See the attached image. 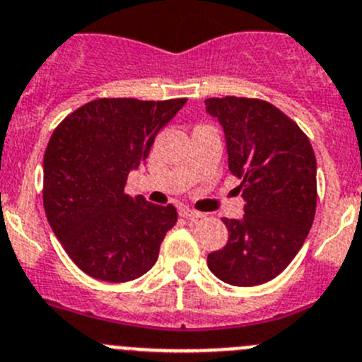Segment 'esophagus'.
<instances>
[{"mask_svg": "<svg viewBox=\"0 0 362 362\" xmlns=\"http://www.w3.org/2000/svg\"><path fill=\"white\" fill-rule=\"evenodd\" d=\"M180 216L187 218V220H198V218H204V213H198L194 209H189V207H182L180 209Z\"/></svg>", "mask_w": 362, "mask_h": 362, "instance_id": "obj_1", "label": "esophagus"}]
</instances>
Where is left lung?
<instances>
[{"label": "left lung", "mask_w": 362, "mask_h": 362, "mask_svg": "<svg viewBox=\"0 0 362 362\" xmlns=\"http://www.w3.org/2000/svg\"><path fill=\"white\" fill-rule=\"evenodd\" d=\"M223 129L230 173L245 200L242 218H223L229 242L207 256L211 272L234 286L274 279L294 259L315 214V155L307 135L258 99L205 100Z\"/></svg>", "instance_id": "8db88e82"}]
</instances>
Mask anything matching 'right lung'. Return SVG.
<instances>
[{
    "instance_id": "right-lung-1",
    "label": "right lung",
    "mask_w": 362,
    "mask_h": 362,
    "mask_svg": "<svg viewBox=\"0 0 362 362\" xmlns=\"http://www.w3.org/2000/svg\"><path fill=\"white\" fill-rule=\"evenodd\" d=\"M185 99H97L61 122L43 158L48 223L71 262L100 281L141 278L177 223L173 205L124 193Z\"/></svg>"
}]
</instances>
